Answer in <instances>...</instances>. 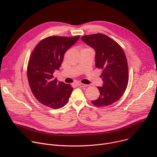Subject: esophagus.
I'll use <instances>...</instances> for the list:
<instances>
[{"label": "esophagus", "instance_id": "obj_1", "mask_svg": "<svg viewBox=\"0 0 157 157\" xmlns=\"http://www.w3.org/2000/svg\"><path fill=\"white\" fill-rule=\"evenodd\" d=\"M78 86L81 87H86L87 86V84H82V83H79Z\"/></svg>", "mask_w": 157, "mask_h": 157}]
</instances>
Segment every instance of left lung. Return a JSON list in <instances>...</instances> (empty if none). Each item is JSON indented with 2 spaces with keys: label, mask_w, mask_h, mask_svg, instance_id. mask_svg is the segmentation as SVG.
<instances>
[{
  "label": "left lung",
  "mask_w": 157,
  "mask_h": 157,
  "mask_svg": "<svg viewBox=\"0 0 157 157\" xmlns=\"http://www.w3.org/2000/svg\"><path fill=\"white\" fill-rule=\"evenodd\" d=\"M81 40L96 51V67L102 70V87H98L99 97L91 102L105 107L117 102L123 95L128 81V68L125 55L119 44L102 33L84 35Z\"/></svg>",
  "instance_id": "1"
}]
</instances>
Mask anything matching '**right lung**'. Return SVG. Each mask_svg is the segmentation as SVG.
<instances>
[{
    "instance_id": "add662e5",
    "label": "right lung",
    "mask_w": 157,
    "mask_h": 157,
    "mask_svg": "<svg viewBox=\"0 0 157 157\" xmlns=\"http://www.w3.org/2000/svg\"><path fill=\"white\" fill-rule=\"evenodd\" d=\"M79 38L51 36L40 41L33 50L27 66L29 84L35 98L44 106L57 109L68 102L73 88L58 81L53 73L59 70L64 53Z\"/></svg>"
}]
</instances>
